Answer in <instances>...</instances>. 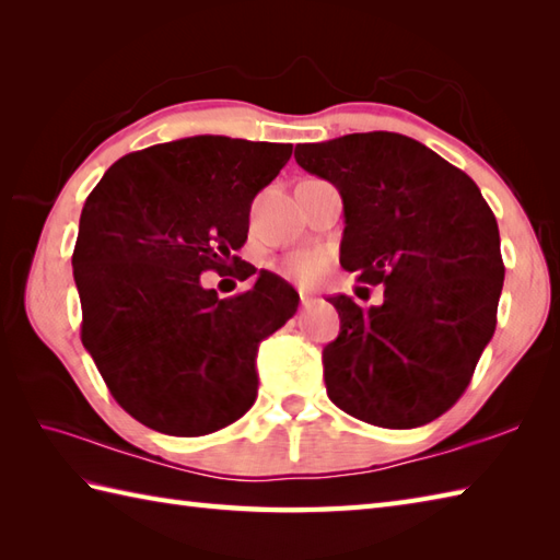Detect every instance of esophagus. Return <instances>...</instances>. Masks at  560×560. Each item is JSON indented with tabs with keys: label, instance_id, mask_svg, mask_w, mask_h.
<instances>
[{
	"label": "esophagus",
	"instance_id": "esophagus-1",
	"mask_svg": "<svg viewBox=\"0 0 560 560\" xmlns=\"http://www.w3.org/2000/svg\"><path fill=\"white\" fill-rule=\"evenodd\" d=\"M313 295L311 293H305V291H301V307H311L313 305Z\"/></svg>",
	"mask_w": 560,
	"mask_h": 560
}]
</instances>
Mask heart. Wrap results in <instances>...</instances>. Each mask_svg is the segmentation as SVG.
<instances>
[{
  "label": "heart",
  "mask_w": 560,
  "mask_h": 560,
  "mask_svg": "<svg viewBox=\"0 0 560 560\" xmlns=\"http://www.w3.org/2000/svg\"><path fill=\"white\" fill-rule=\"evenodd\" d=\"M325 267V257L317 253H301L283 261V271L301 283H311Z\"/></svg>",
  "instance_id": "1"
}]
</instances>
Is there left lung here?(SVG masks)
I'll use <instances>...</instances> for the list:
<instances>
[{"label":"left lung","instance_id":"1","mask_svg":"<svg viewBox=\"0 0 560 560\" xmlns=\"http://www.w3.org/2000/svg\"><path fill=\"white\" fill-rule=\"evenodd\" d=\"M295 161L341 192V267L385 287L383 305L329 299L341 319L323 351L329 399L373 425L431 423L495 331L505 267L491 207L467 173L395 132L301 144Z\"/></svg>","mask_w":560,"mask_h":560}]
</instances>
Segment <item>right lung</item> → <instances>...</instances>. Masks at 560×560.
<instances>
[{
    "mask_svg": "<svg viewBox=\"0 0 560 560\" xmlns=\"http://www.w3.org/2000/svg\"><path fill=\"white\" fill-rule=\"evenodd\" d=\"M291 149L168 141L113 163L83 205L71 255L81 341L115 401L153 431L207 435L255 404L259 341L295 315L299 293L261 269L253 289L219 299L199 277L241 265L249 205Z\"/></svg>",
    "mask_w": 560,
    "mask_h": 560,
    "instance_id": "add662e5",
    "label": "right lung"
}]
</instances>
